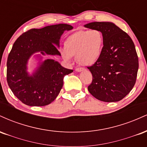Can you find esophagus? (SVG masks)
<instances>
[{"label": "esophagus", "instance_id": "obj_1", "mask_svg": "<svg viewBox=\"0 0 147 147\" xmlns=\"http://www.w3.org/2000/svg\"><path fill=\"white\" fill-rule=\"evenodd\" d=\"M84 70V69L83 68H77L75 69L76 71H77V72H81V71H82V70Z\"/></svg>", "mask_w": 147, "mask_h": 147}]
</instances>
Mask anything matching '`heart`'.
Here are the masks:
<instances>
[{"label": "heart", "instance_id": "obj_1", "mask_svg": "<svg viewBox=\"0 0 147 147\" xmlns=\"http://www.w3.org/2000/svg\"><path fill=\"white\" fill-rule=\"evenodd\" d=\"M104 36L97 29L82 30L72 34L65 43L62 55L70 61L76 55L77 61L82 65H91L98 59L102 50Z\"/></svg>", "mask_w": 147, "mask_h": 147}]
</instances>
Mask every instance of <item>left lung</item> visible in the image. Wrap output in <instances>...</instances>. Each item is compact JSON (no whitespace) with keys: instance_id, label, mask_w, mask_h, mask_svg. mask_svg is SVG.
Here are the masks:
<instances>
[{"instance_id":"obj_1","label":"left lung","mask_w":147,"mask_h":147,"mask_svg":"<svg viewBox=\"0 0 147 147\" xmlns=\"http://www.w3.org/2000/svg\"><path fill=\"white\" fill-rule=\"evenodd\" d=\"M85 27L99 30L104 36L100 56L87 67L92 75L88 90L102 102L122 100L132 90L137 78L139 62L134 43L127 33L110 22H92Z\"/></svg>"}]
</instances>
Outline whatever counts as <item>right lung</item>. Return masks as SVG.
<instances>
[{
  "instance_id": "right-lung-1",
  "label": "right lung",
  "mask_w": 147,
  "mask_h": 147,
  "mask_svg": "<svg viewBox=\"0 0 147 147\" xmlns=\"http://www.w3.org/2000/svg\"><path fill=\"white\" fill-rule=\"evenodd\" d=\"M72 28L68 24H57L30 29L14 42L7 61V82L14 95L23 104L46 106L58 96L64 77L73 70L63 68L55 60L47 59L32 76H29L26 65L30 56L36 52L61 55L55 45L59 46L62 34Z\"/></svg>"
}]
</instances>
